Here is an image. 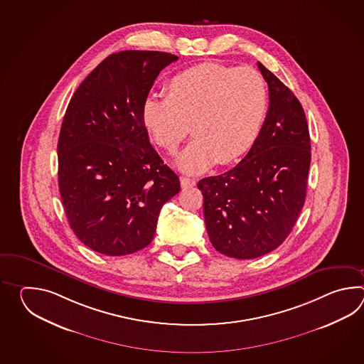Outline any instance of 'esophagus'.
<instances>
[{"instance_id": "obj_1", "label": "esophagus", "mask_w": 364, "mask_h": 364, "mask_svg": "<svg viewBox=\"0 0 364 364\" xmlns=\"http://www.w3.org/2000/svg\"><path fill=\"white\" fill-rule=\"evenodd\" d=\"M181 186L183 187V188H187V187H193V186L196 185V181L195 179L187 178V177H181Z\"/></svg>"}]
</instances>
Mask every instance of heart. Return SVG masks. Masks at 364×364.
Wrapping results in <instances>:
<instances>
[{"label": "heart", "instance_id": "obj_1", "mask_svg": "<svg viewBox=\"0 0 364 364\" xmlns=\"http://www.w3.org/2000/svg\"><path fill=\"white\" fill-rule=\"evenodd\" d=\"M267 114V87L251 68L204 62L181 71L166 85V96H148L141 121L157 146L174 152L190 130L177 166L199 174L232 163L255 143Z\"/></svg>", "mask_w": 364, "mask_h": 364}]
</instances>
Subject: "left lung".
<instances>
[{"label":"left lung","instance_id":"1","mask_svg":"<svg viewBox=\"0 0 364 364\" xmlns=\"http://www.w3.org/2000/svg\"><path fill=\"white\" fill-rule=\"evenodd\" d=\"M257 68L268 83L269 108L255 143L232 169L198 183L212 246L243 260L287 240L304 204L311 163L301 102L263 63Z\"/></svg>","mask_w":364,"mask_h":364}]
</instances>
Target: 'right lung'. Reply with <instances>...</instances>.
<instances>
[{
    "instance_id": "add662e5",
    "label": "right lung",
    "mask_w": 364,
    "mask_h": 364,
    "mask_svg": "<svg viewBox=\"0 0 364 364\" xmlns=\"http://www.w3.org/2000/svg\"><path fill=\"white\" fill-rule=\"evenodd\" d=\"M177 60L154 50L113 53L68 105L57 144L62 204L73 232L96 252L147 247L164 204L181 190L141 121L156 77Z\"/></svg>"
}]
</instances>
